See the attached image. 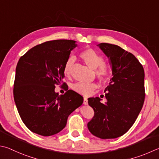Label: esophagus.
Returning <instances> with one entry per match:
<instances>
[{
  "label": "esophagus",
  "mask_w": 159,
  "mask_h": 159,
  "mask_svg": "<svg viewBox=\"0 0 159 159\" xmlns=\"http://www.w3.org/2000/svg\"><path fill=\"white\" fill-rule=\"evenodd\" d=\"M83 104L85 105L88 104V99L86 97H84V99H83Z\"/></svg>",
  "instance_id": "obj_1"
}]
</instances>
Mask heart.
<instances>
[{
    "label": "heart",
    "instance_id": "b5f03b06",
    "mask_svg": "<svg viewBox=\"0 0 159 159\" xmlns=\"http://www.w3.org/2000/svg\"><path fill=\"white\" fill-rule=\"evenodd\" d=\"M80 57L89 67L92 68V70H95L96 74L99 79L102 80L107 79L109 74V69L108 66L103 63V57L97 51L92 48H87L80 53ZM74 61V59L73 57H70L66 61L64 67V74L66 76H68L70 74L71 66ZM97 87V86L95 83L78 82L74 84L72 88L78 93L88 96L91 94Z\"/></svg>",
    "mask_w": 159,
    "mask_h": 159
}]
</instances>
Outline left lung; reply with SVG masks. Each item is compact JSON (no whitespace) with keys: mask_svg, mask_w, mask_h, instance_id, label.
<instances>
[{"mask_svg":"<svg viewBox=\"0 0 159 159\" xmlns=\"http://www.w3.org/2000/svg\"><path fill=\"white\" fill-rule=\"evenodd\" d=\"M97 47L109 60L112 78L104 90V103L99 97L88 99L94 115L88 128L94 136L111 139L126 134L143 108L145 71L136 57L119 46L100 43Z\"/></svg>","mask_w":159,"mask_h":159,"instance_id":"8db88e82","label":"left lung"}]
</instances>
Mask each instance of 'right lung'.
I'll return each mask as SVG.
<instances>
[{
  "label": "right lung",
  "mask_w": 159,
  "mask_h": 159,
  "mask_svg": "<svg viewBox=\"0 0 159 159\" xmlns=\"http://www.w3.org/2000/svg\"><path fill=\"white\" fill-rule=\"evenodd\" d=\"M77 46L76 41L67 39L42 43L17 63L14 102L32 132L43 136L57 134L65 127L69 115L83 103V97L71 89L61 95L55 91L56 84H61L65 78V62Z\"/></svg>",
  "instance_id": "right-lung-1"
}]
</instances>
